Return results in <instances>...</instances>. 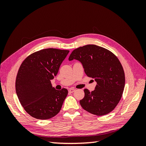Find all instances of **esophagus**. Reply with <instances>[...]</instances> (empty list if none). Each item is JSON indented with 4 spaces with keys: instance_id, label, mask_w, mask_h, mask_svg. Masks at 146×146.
<instances>
[{
    "instance_id": "1",
    "label": "esophagus",
    "mask_w": 146,
    "mask_h": 146,
    "mask_svg": "<svg viewBox=\"0 0 146 146\" xmlns=\"http://www.w3.org/2000/svg\"><path fill=\"white\" fill-rule=\"evenodd\" d=\"M75 89H74V88H70V89L69 90V92H70V93H72V92H74L75 91Z\"/></svg>"
}]
</instances>
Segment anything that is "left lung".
Masks as SVG:
<instances>
[{"label":"left lung","instance_id":"8db88e82","mask_svg":"<svg viewBox=\"0 0 146 146\" xmlns=\"http://www.w3.org/2000/svg\"><path fill=\"white\" fill-rule=\"evenodd\" d=\"M80 61L88 77L97 82L91 92L85 89L80 100L82 107L97 116L105 115L115 108L125 86V74L117 56L106 48L88 44L74 50L69 60Z\"/></svg>","mask_w":146,"mask_h":146}]
</instances>
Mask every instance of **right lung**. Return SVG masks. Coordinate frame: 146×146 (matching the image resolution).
<instances>
[{
    "label": "right lung",
    "mask_w": 146,
    "mask_h": 146,
    "mask_svg": "<svg viewBox=\"0 0 146 146\" xmlns=\"http://www.w3.org/2000/svg\"><path fill=\"white\" fill-rule=\"evenodd\" d=\"M69 52L67 50L45 48L28 56L16 79V91L21 105L31 116L46 120L56 116L68 95V90H56L50 80Z\"/></svg>",
    "instance_id": "1"
}]
</instances>
